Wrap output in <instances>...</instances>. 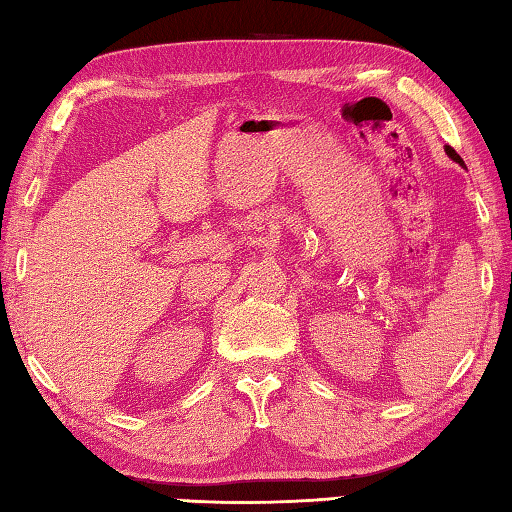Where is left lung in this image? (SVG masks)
I'll use <instances>...</instances> for the list:
<instances>
[{"label": "left lung", "mask_w": 512, "mask_h": 512, "mask_svg": "<svg viewBox=\"0 0 512 512\" xmlns=\"http://www.w3.org/2000/svg\"><path fill=\"white\" fill-rule=\"evenodd\" d=\"M444 151H447V156H449L453 162H458L460 167H466V165H464V160H462L458 154H455V149H453V147H444Z\"/></svg>", "instance_id": "1"}]
</instances>
